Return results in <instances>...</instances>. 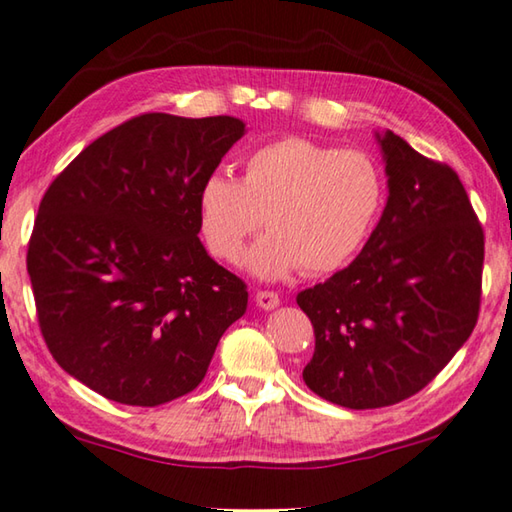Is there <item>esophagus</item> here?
I'll return each mask as SVG.
<instances>
[{
    "label": "esophagus",
    "instance_id": "esophagus-1",
    "mask_svg": "<svg viewBox=\"0 0 512 512\" xmlns=\"http://www.w3.org/2000/svg\"><path fill=\"white\" fill-rule=\"evenodd\" d=\"M255 302H257L259 309L271 311L275 307H280V296H277V293H273V291H257Z\"/></svg>",
    "mask_w": 512,
    "mask_h": 512
}]
</instances>
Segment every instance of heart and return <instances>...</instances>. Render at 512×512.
Masks as SVG:
<instances>
[{
  "mask_svg": "<svg viewBox=\"0 0 512 512\" xmlns=\"http://www.w3.org/2000/svg\"><path fill=\"white\" fill-rule=\"evenodd\" d=\"M384 203V180L366 153L307 137H280L250 151L244 176L214 171L196 194L198 225L216 259L237 264L246 239L259 280H280L302 266L309 275L339 271L366 244Z\"/></svg>",
  "mask_w": 512,
  "mask_h": 512,
  "instance_id": "heart-1",
  "label": "heart"
}]
</instances>
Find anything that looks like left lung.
I'll use <instances>...</instances> for the list:
<instances>
[{"mask_svg": "<svg viewBox=\"0 0 512 512\" xmlns=\"http://www.w3.org/2000/svg\"><path fill=\"white\" fill-rule=\"evenodd\" d=\"M388 198L354 262L298 293L316 334L305 384L345 409H379L429 384L479 318L483 230L447 164L375 131Z\"/></svg>", "mask_w": 512, "mask_h": 512, "instance_id": "obj_1", "label": "left lung"}]
</instances>
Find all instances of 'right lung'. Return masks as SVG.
Returning <instances> with one entry per match:
<instances>
[{
  "label": "right lung",
  "instance_id": "1",
  "mask_svg": "<svg viewBox=\"0 0 512 512\" xmlns=\"http://www.w3.org/2000/svg\"><path fill=\"white\" fill-rule=\"evenodd\" d=\"M244 135L237 117L149 112L94 140L51 183L27 271L67 375L128 406L201 384L248 291L198 239L196 194Z\"/></svg>",
  "mask_w": 512,
  "mask_h": 512
}]
</instances>
